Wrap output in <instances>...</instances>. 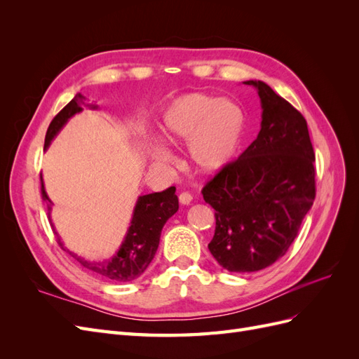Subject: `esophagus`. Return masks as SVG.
I'll use <instances>...</instances> for the list:
<instances>
[{
  "label": "esophagus",
  "instance_id": "esophagus-1",
  "mask_svg": "<svg viewBox=\"0 0 359 359\" xmlns=\"http://www.w3.org/2000/svg\"><path fill=\"white\" fill-rule=\"evenodd\" d=\"M178 199H180V203H182V205H189L191 201H193V196L191 194L189 193V191H182L180 196H178Z\"/></svg>",
  "mask_w": 359,
  "mask_h": 359
}]
</instances>
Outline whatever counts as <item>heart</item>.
Here are the masks:
<instances>
[{"label":"heart","instance_id":"obj_1","mask_svg":"<svg viewBox=\"0 0 359 359\" xmlns=\"http://www.w3.org/2000/svg\"><path fill=\"white\" fill-rule=\"evenodd\" d=\"M161 133L170 144L189 142L191 165L203 173L226 169L240 153L247 128L243 107L232 100L190 93L173 100L161 116ZM151 156L168 160L166 149L156 144Z\"/></svg>","mask_w":359,"mask_h":359}]
</instances>
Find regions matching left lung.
<instances>
[{
    "mask_svg": "<svg viewBox=\"0 0 359 359\" xmlns=\"http://www.w3.org/2000/svg\"><path fill=\"white\" fill-rule=\"evenodd\" d=\"M244 83L260 97V132L202 190L215 210L208 248L231 273H256L283 257L316 196L306 118L265 82Z\"/></svg>",
    "mask_w": 359,
    "mask_h": 359,
    "instance_id": "1",
    "label": "left lung"
}]
</instances>
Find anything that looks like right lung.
I'll return each instance as SVG.
<instances>
[{
    "instance_id": "right-lung-1",
    "label": "right lung",
    "mask_w": 359,
    "mask_h": 359,
    "mask_svg": "<svg viewBox=\"0 0 359 359\" xmlns=\"http://www.w3.org/2000/svg\"><path fill=\"white\" fill-rule=\"evenodd\" d=\"M83 104H85V97L82 94H76L74 99L67 106H64L62 109L55 115V118L52 119L48 127L46 137H45V149L49 147L50 140L58 135V132L64 127V124H66L74 114L82 111ZM90 106L93 109L97 107L94 104H90ZM40 181H41V199L46 202L48 214L50 217L52 202L45 190V186H43L41 177H40ZM177 211H178V196L175 194V187H169L160 193H151V194H145V196H139L133 211L132 223L128 226L127 235L124 238L121 247H119L118 253L112 259L102 260V262H91V260L79 257L78 255L69 252V250L67 252L70 256H73L76 260H78L83 268L91 271V273L95 276L111 280V281H132L139 276H142L144 271L151 264V260L154 259L158 248L163 226H165V223ZM55 236L61 248L66 250L57 232H55Z\"/></svg>"
}]
</instances>
